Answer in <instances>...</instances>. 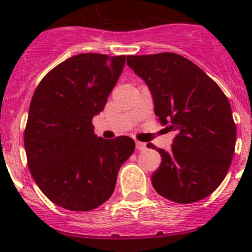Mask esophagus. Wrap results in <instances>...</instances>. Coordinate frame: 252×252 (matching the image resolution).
<instances>
[{
    "mask_svg": "<svg viewBox=\"0 0 252 252\" xmlns=\"http://www.w3.org/2000/svg\"><path fill=\"white\" fill-rule=\"evenodd\" d=\"M135 146H136V149L140 150V151H141V150H145V149H146V144H145V142L138 141V140L135 141Z\"/></svg>",
    "mask_w": 252,
    "mask_h": 252,
    "instance_id": "esophagus-1",
    "label": "esophagus"
}]
</instances>
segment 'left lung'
I'll return each mask as SVG.
<instances>
[{
    "label": "left lung",
    "mask_w": 252,
    "mask_h": 252,
    "mask_svg": "<svg viewBox=\"0 0 252 252\" xmlns=\"http://www.w3.org/2000/svg\"><path fill=\"white\" fill-rule=\"evenodd\" d=\"M126 63L150 88L162 126L177 131L169 151L157 149L162 162L151 175L155 190L177 204L205 199L223 182L234 156L236 126L227 96L177 53L126 56Z\"/></svg>",
    "instance_id": "8db88e82"
}]
</instances>
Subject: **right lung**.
Masks as SVG:
<instances>
[{"label": "right lung", "mask_w": 252, "mask_h": 252, "mask_svg": "<svg viewBox=\"0 0 252 252\" xmlns=\"http://www.w3.org/2000/svg\"><path fill=\"white\" fill-rule=\"evenodd\" d=\"M124 56L80 53L56 65L32 95L24 130L28 166L48 200L69 211L107 201L135 142L97 138L93 117L105 108Z\"/></svg>", "instance_id": "add662e5"}]
</instances>
